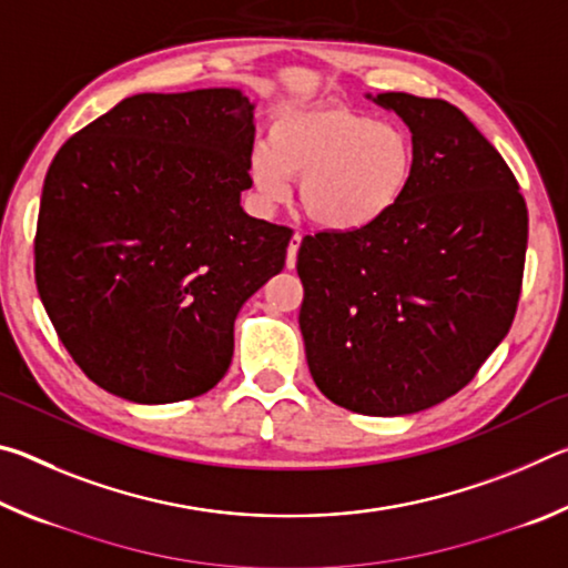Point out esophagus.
<instances>
[{
	"instance_id": "1",
	"label": "esophagus",
	"mask_w": 568,
	"mask_h": 568,
	"mask_svg": "<svg viewBox=\"0 0 568 568\" xmlns=\"http://www.w3.org/2000/svg\"><path fill=\"white\" fill-rule=\"evenodd\" d=\"M301 243H303V235H301V233H295V235L291 237V245H287V257H285L287 271H293V267H295V261H297V247H301Z\"/></svg>"
}]
</instances>
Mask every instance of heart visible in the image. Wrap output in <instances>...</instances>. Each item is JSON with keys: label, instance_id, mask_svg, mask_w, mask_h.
Here are the masks:
<instances>
[{"label": "heart", "instance_id": "b5f03b06", "mask_svg": "<svg viewBox=\"0 0 568 568\" xmlns=\"http://www.w3.org/2000/svg\"><path fill=\"white\" fill-rule=\"evenodd\" d=\"M413 134L341 102L275 114L267 145L247 158V178L265 205H283L301 178V205L328 233H358L388 217L416 175Z\"/></svg>", "mask_w": 568, "mask_h": 568}]
</instances>
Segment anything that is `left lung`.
Segmentation results:
<instances>
[{
  "label": "left lung",
  "mask_w": 568,
  "mask_h": 568,
  "mask_svg": "<svg viewBox=\"0 0 568 568\" xmlns=\"http://www.w3.org/2000/svg\"><path fill=\"white\" fill-rule=\"evenodd\" d=\"M365 98L408 124L416 175L373 227L303 237L297 323L325 398L363 416H408L458 393L506 338L528 213L514 172L454 104Z\"/></svg>",
  "instance_id": "obj_1"
}]
</instances>
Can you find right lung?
Masks as SVG:
<instances>
[{
  "mask_svg": "<svg viewBox=\"0 0 568 568\" xmlns=\"http://www.w3.org/2000/svg\"><path fill=\"white\" fill-rule=\"evenodd\" d=\"M253 110L235 88L134 94L47 170L37 291L74 363L112 396L150 406L217 386L240 307L283 271L293 230L240 205Z\"/></svg>",
  "mask_w": 568,
  "mask_h": 568,
  "instance_id": "1",
  "label": "right lung"
}]
</instances>
